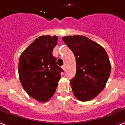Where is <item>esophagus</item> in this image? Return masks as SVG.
Instances as JSON below:
<instances>
[{
  "label": "esophagus",
  "instance_id": "obj_1",
  "mask_svg": "<svg viewBox=\"0 0 125 125\" xmlns=\"http://www.w3.org/2000/svg\"><path fill=\"white\" fill-rule=\"evenodd\" d=\"M62 67L63 70V71H65V65H63Z\"/></svg>",
  "mask_w": 125,
  "mask_h": 125
}]
</instances>
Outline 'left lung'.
Wrapping results in <instances>:
<instances>
[{
    "label": "left lung",
    "mask_w": 125,
    "mask_h": 125,
    "mask_svg": "<svg viewBox=\"0 0 125 125\" xmlns=\"http://www.w3.org/2000/svg\"><path fill=\"white\" fill-rule=\"evenodd\" d=\"M74 54L75 76L70 84L75 97L81 101L93 99L105 87L111 73L109 56L102 46L83 36L63 37Z\"/></svg>",
    "instance_id": "8db88e82"
}]
</instances>
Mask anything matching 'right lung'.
Wrapping results in <instances>:
<instances>
[{"instance_id":"add662e5","label":"right lung","mask_w":125,"mask_h":125,"mask_svg":"<svg viewBox=\"0 0 125 125\" xmlns=\"http://www.w3.org/2000/svg\"><path fill=\"white\" fill-rule=\"evenodd\" d=\"M58 36L49 35L37 38L20 55L19 78L26 92L40 102H46L55 93L63 72L52 55Z\"/></svg>"}]
</instances>
